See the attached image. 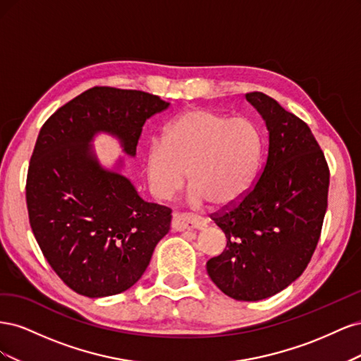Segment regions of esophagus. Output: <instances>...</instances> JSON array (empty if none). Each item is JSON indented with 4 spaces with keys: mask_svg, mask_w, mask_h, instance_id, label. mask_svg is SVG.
Segmentation results:
<instances>
[{
    "mask_svg": "<svg viewBox=\"0 0 361 361\" xmlns=\"http://www.w3.org/2000/svg\"><path fill=\"white\" fill-rule=\"evenodd\" d=\"M207 221L202 216L197 215H188V214H174L173 215V227L176 231H197V228L206 227Z\"/></svg>",
    "mask_w": 361,
    "mask_h": 361,
    "instance_id": "obj_1",
    "label": "esophagus"
}]
</instances>
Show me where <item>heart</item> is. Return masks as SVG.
Wrapping results in <instances>:
<instances>
[{
    "instance_id": "1",
    "label": "heart",
    "mask_w": 361,
    "mask_h": 361,
    "mask_svg": "<svg viewBox=\"0 0 361 361\" xmlns=\"http://www.w3.org/2000/svg\"><path fill=\"white\" fill-rule=\"evenodd\" d=\"M260 155L262 137L251 120L194 108L171 120L164 141H150L149 188L158 200H170L188 173L194 203L228 206L250 190Z\"/></svg>"
}]
</instances>
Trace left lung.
<instances>
[{
    "mask_svg": "<svg viewBox=\"0 0 361 361\" xmlns=\"http://www.w3.org/2000/svg\"><path fill=\"white\" fill-rule=\"evenodd\" d=\"M245 99L268 129V157L243 200L212 215L227 238L207 260L216 288L238 301L272 297L297 280L318 245L330 171L310 128L268 94Z\"/></svg>",
    "mask_w": 361,
    "mask_h": 361,
    "instance_id": "obj_1",
    "label": "left lung"
}]
</instances>
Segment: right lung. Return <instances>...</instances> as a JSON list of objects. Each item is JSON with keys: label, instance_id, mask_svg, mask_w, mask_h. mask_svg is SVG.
<instances>
[{"label": "right lung", "instance_id": "obj_1", "mask_svg": "<svg viewBox=\"0 0 361 361\" xmlns=\"http://www.w3.org/2000/svg\"><path fill=\"white\" fill-rule=\"evenodd\" d=\"M169 105L146 92L93 87L40 129L25 188L30 226L76 293L101 298L134 286L170 231L171 209L141 199L122 173L123 159L105 169L92 145L108 134L134 158L146 120Z\"/></svg>", "mask_w": 361, "mask_h": 361}]
</instances>
